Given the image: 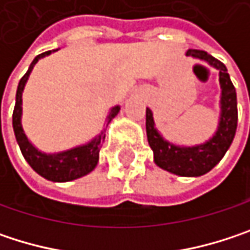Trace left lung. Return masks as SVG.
Listing matches in <instances>:
<instances>
[{
	"instance_id": "8db88e82",
	"label": "left lung",
	"mask_w": 250,
	"mask_h": 250,
	"mask_svg": "<svg viewBox=\"0 0 250 250\" xmlns=\"http://www.w3.org/2000/svg\"><path fill=\"white\" fill-rule=\"evenodd\" d=\"M187 56L207 62L219 71L222 88L220 95V119L213 137L195 146H179L162 137L155 127V120L150 108H146V134L149 146L153 150L155 164L179 176H201L210 172L226 155L230 147L237 127V98L236 89L227 74L225 63L213 58L204 50L189 49Z\"/></svg>"
}]
</instances>
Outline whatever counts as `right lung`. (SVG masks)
I'll return each instance as SVG.
<instances>
[{"instance_id": "obj_1", "label": "right lung", "mask_w": 250, "mask_h": 250, "mask_svg": "<svg viewBox=\"0 0 250 250\" xmlns=\"http://www.w3.org/2000/svg\"><path fill=\"white\" fill-rule=\"evenodd\" d=\"M55 52V50H53ZM52 50L44 52L39 56H36L25 72V75L20 79L19 86H17V94H16V105L13 111V128L16 134V140L20 146V150L27 161V164L40 175L49 181L53 182H68L78 179L83 175L89 174L94 171V168L98 164L100 158V149L103 146V142L105 139V130H103L97 137H94L91 142L76 146L72 149L58 152V153H44L39 150L25 136L23 125H21V116H23V91H24L27 79L31 74L34 65L44 56H49ZM120 107L116 105L110 110L107 119H105V125H110V122L119 114Z\"/></svg>"}]
</instances>
